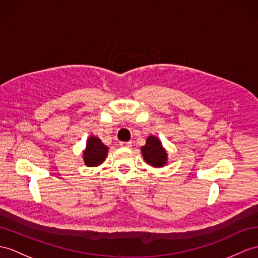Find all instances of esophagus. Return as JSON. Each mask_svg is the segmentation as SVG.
I'll use <instances>...</instances> for the list:
<instances>
[{
	"label": "esophagus",
	"mask_w": 258,
	"mask_h": 258,
	"mask_svg": "<svg viewBox=\"0 0 258 258\" xmlns=\"http://www.w3.org/2000/svg\"><path fill=\"white\" fill-rule=\"evenodd\" d=\"M119 145H121L122 147H131L132 142H119Z\"/></svg>",
	"instance_id": "obj_1"
}]
</instances>
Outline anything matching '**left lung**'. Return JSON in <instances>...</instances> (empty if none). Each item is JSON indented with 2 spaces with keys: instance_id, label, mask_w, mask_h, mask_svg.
Here are the masks:
<instances>
[{
  "instance_id": "8db88e82",
  "label": "left lung",
  "mask_w": 258,
  "mask_h": 258,
  "mask_svg": "<svg viewBox=\"0 0 258 258\" xmlns=\"http://www.w3.org/2000/svg\"><path fill=\"white\" fill-rule=\"evenodd\" d=\"M142 154L146 163L154 167L164 166L167 161V153L155 136L148 137L145 146L142 147Z\"/></svg>"
}]
</instances>
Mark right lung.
<instances>
[{"label":"right lung","mask_w":258,"mask_h":258,"mask_svg":"<svg viewBox=\"0 0 258 258\" xmlns=\"http://www.w3.org/2000/svg\"><path fill=\"white\" fill-rule=\"evenodd\" d=\"M107 147L102 144V142L98 139V137L91 136L88 140L87 143V149L83 152V159L85 163L89 167L98 166L103 163V160L106 157Z\"/></svg>","instance_id":"1"}]
</instances>
